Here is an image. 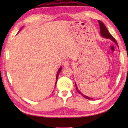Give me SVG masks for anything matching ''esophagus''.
Segmentation results:
<instances>
[{
    "label": "esophagus",
    "mask_w": 128,
    "mask_h": 128,
    "mask_svg": "<svg viewBox=\"0 0 128 128\" xmlns=\"http://www.w3.org/2000/svg\"><path fill=\"white\" fill-rule=\"evenodd\" d=\"M69 65H70V62L68 61V60H66V61H65L63 63V66L65 67L68 66Z\"/></svg>",
    "instance_id": "esophagus-1"
}]
</instances>
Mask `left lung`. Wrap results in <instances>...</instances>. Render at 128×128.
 Returning <instances> with one entry per match:
<instances>
[{
    "label": "left lung",
    "mask_w": 128,
    "mask_h": 128,
    "mask_svg": "<svg viewBox=\"0 0 128 128\" xmlns=\"http://www.w3.org/2000/svg\"><path fill=\"white\" fill-rule=\"evenodd\" d=\"M99 22V26H100V34H101V36H103V37H104L106 38H108V39H110L111 40L113 41L114 42L116 43V44H117V46H118V43H117L116 40H115V39H114L113 36H112V35L111 34H110L109 32H108V30L107 29V28H106V26L104 25V24L102 22V21H98ZM75 85H76V90H77V92L80 93V94H81V95L83 97H84V98H86V99H90V100H92V99H93V98H90V97H88L87 96H86V95H83L82 94V93L80 92L78 88H77V85L76 84L75 82Z\"/></svg>",
    "instance_id": "obj_1"
}]
</instances>
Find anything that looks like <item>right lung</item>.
<instances>
[{
	"mask_svg": "<svg viewBox=\"0 0 128 128\" xmlns=\"http://www.w3.org/2000/svg\"><path fill=\"white\" fill-rule=\"evenodd\" d=\"M19 31H20V30H19ZM61 70H62V66L60 67V68H59V70H58V73H57V74H56V82H57V81H58V76H59V73L60 72V71H61Z\"/></svg>",
	"mask_w": 128,
	"mask_h": 128,
	"instance_id": "obj_1",
	"label": "right lung"
}]
</instances>
